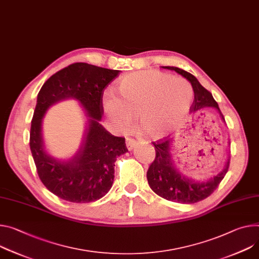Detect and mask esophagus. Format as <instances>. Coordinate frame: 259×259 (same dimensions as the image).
Masks as SVG:
<instances>
[{"label": "esophagus", "instance_id": "1", "mask_svg": "<svg viewBox=\"0 0 259 259\" xmlns=\"http://www.w3.org/2000/svg\"><path fill=\"white\" fill-rule=\"evenodd\" d=\"M135 145H136V142L134 139H131V138L126 139V147L129 151H131L135 147Z\"/></svg>", "mask_w": 259, "mask_h": 259}]
</instances>
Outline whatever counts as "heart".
Masks as SVG:
<instances>
[{
  "mask_svg": "<svg viewBox=\"0 0 259 259\" xmlns=\"http://www.w3.org/2000/svg\"><path fill=\"white\" fill-rule=\"evenodd\" d=\"M119 98L105 94L103 109L115 131L127 129L137 115L138 125L153 138L162 137L186 121L194 93L181 77L155 70L129 73L117 82Z\"/></svg>",
  "mask_w": 259,
  "mask_h": 259,
  "instance_id": "b5f03b06",
  "label": "heart"
}]
</instances>
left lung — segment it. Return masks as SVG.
<instances>
[{
	"instance_id": "left-lung-1",
	"label": "left lung",
	"mask_w": 259,
	"mask_h": 259,
	"mask_svg": "<svg viewBox=\"0 0 259 259\" xmlns=\"http://www.w3.org/2000/svg\"><path fill=\"white\" fill-rule=\"evenodd\" d=\"M162 68L174 70L191 83L194 91V101L190 108L191 112L196 113L203 108L213 107L219 112L221 121L225 122L218 103L214 100L211 94L199 83L195 76L178 67L165 66ZM152 144L155 147L156 157L148 169L147 179L151 189L157 195L170 201L195 203L205 199L216 190L229 167L228 158L225 167L218 175L205 181H195L184 176L176 167L170 153L171 139H160L157 143Z\"/></svg>"
}]
</instances>
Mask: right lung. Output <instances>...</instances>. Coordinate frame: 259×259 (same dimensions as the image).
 <instances>
[{"label": "right lung", "mask_w": 259, "mask_h": 259, "mask_svg": "<svg viewBox=\"0 0 259 259\" xmlns=\"http://www.w3.org/2000/svg\"><path fill=\"white\" fill-rule=\"evenodd\" d=\"M119 74L120 70L74 63L51 76L38 93L30 148L41 182L64 200L87 203L103 197L113 183L116 157L128 152L125 138L112 135L100 124L103 92ZM68 99L76 100L85 110L87 129L78 152L59 160L45 151L41 121L51 106Z\"/></svg>", "instance_id": "1"}]
</instances>
